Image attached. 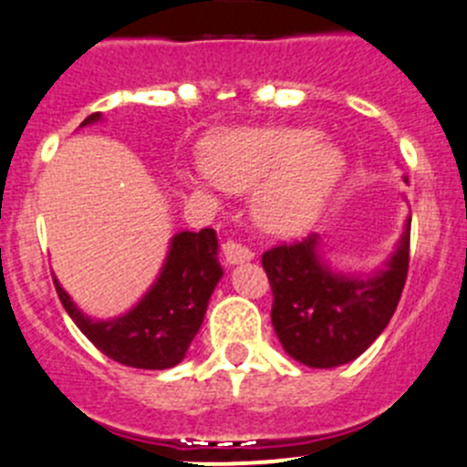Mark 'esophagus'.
<instances>
[{
    "instance_id": "34e87169",
    "label": "esophagus",
    "mask_w": 467,
    "mask_h": 467,
    "mask_svg": "<svg viewBox=\"0 0 467 467\" xmlns=\"http://www.w3.org/2000/svg\"><path fill=\"white\" fill-rule=\"evenodd\" d=\"M223 255L228 265H242V262H251L255 257V253L248 246H244V244L230 239V242L223 244Z\"/></svg>"
}]
</instances>
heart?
<instances>
[{
    "label": "heart",
    "mask_w": 467,
    "mask_h": 467,
    "mask_svg": "<svg viewBox=\"0 0 467 467\" xmlns=\"http://www.w3.org/2000/svg\"><path fill=\"white\" fill-rule=\"evenodd\" d=\"M184 182L201 196L253 192L257 223L274 234L306 233L337 189L347 157L312 128H242L207 141Z\"/></svg>",
    "instance_id": "b5f03b06"
}]
</instances>
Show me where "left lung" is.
Segmentation results:
<instances>
[{
    "instance_id": "8db88e82",
    "label": "left lung",
    "mask_w": 467,
    "mask_h": 467,
    "mask_svg": "<svg viewBox=\"0 0 467 467\" xmlns=\"http://www.w3.org/2000/svg\"><path fill=\"white\" fill-rule=\"evenodd\" d=\"M409 248L410 219L395 253L369 275L330 269L319 234L266 251L262 266L274 292L271 324L285 351L317 369L358 358L395 315L409 274Z\"/></svg>"
}]
</instances>
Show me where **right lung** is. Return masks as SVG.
<instances>
[{"label":"right lung","instance_id":"add662e5","mask_svg":"<svg viewBox=\"0 0 467 467\" xmlns=\"http://www.w3.org/2000/svg\"><path fill=\"white\" fill-rule=\"evenodd\" d=\"M102 119L90 113L81 123ZM219 239L212 228L201 233H178L171 239L169 255L152 287L125 315L113 319H90L67 296L54 278L58 298L77 328L111 360L137 369L175 368L201 330L207 303L223 275L219 265Z\"/></svg>","mask_w":467,"mask_h":467}]
</instances>
